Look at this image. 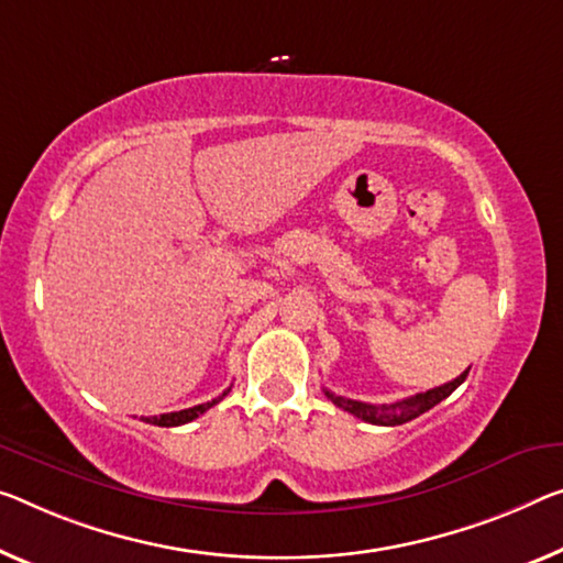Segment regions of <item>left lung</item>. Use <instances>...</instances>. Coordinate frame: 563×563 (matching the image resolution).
Masks as SVG:
<instances>
[{
  "instance_id": "left-lung-1",
  "label": "left lung",
  "mask_w": 563,
  "mask_h": 563,
  "mask_svg": "<svg viewBox=\"0 0 563 563\" xmlns=\"http://www.w3.org/2000/svg\"><path fill=\"white\" fill-rule=\"evenodd\" d=\"M468 369H465L461 377H455L453 383L432 387V390H428V393L405 397V400H397V402H390V405H369V402L350 400V397L334 395L330 390H324V395L330 397V400L336 405V408L347 410V412L354 415V418L372 422V426H402V422L415 420V418H418V415L428 412L430 408H435L440 400H445V397L451 395L455 387L463 385V379L468 377Z\"/></svg>"
}]
</instances>
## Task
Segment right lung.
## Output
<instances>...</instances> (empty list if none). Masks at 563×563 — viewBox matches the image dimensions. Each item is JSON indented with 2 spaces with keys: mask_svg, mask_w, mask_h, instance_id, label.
<instances>
[{
  "mask_svg": "<svg viewBox=\"0 0 563 563\" xmlns=\"http://www.w3.org/2000/svg\"><path fill=\"white\" fill-rule=\"evenodd\" d=\"M229 393V390H227ZM227 393H223L221 397H216V400L211 402H203V405H194V408L188 410H178V412H163V415H153V418H145V422H151V426H158V428H176V426H186V422L196 420L198 415H203L206 410H211L216 402L223 400L227 397Z\"/></svg>",
  "mask_w": 563,
  "mask_h": 563,
  "instance_id": "1",
  "label": "right lung"
}]
</instances>
